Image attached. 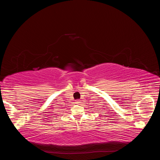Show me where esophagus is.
<instances>
[{"mask_svg":"<svg viewBox=\"0 0 160 160\" xmlns=\"http://www.w3.org/2000/svg\"><path fill=\"white\" fill-rule=\"evenodd\" d=\"M75 103H76L77 104H80L81 101H80L79 100H76V101H75Z\"/></svg>","mask_w":160,"mask_h":160,"instance_id":"esophagus-1","label":"esophagus"}]
</instances>
